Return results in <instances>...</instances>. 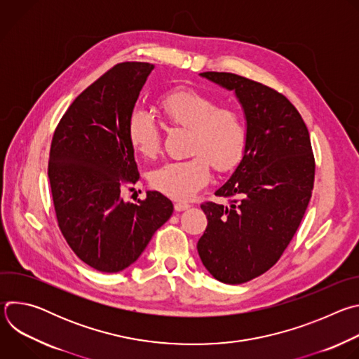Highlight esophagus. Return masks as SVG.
<instances>
[{
	"instance_id": "34e87169",
	"label": "esophagus",
	"mask_w": 359,
	"mask_h": 359,
	"mask_svg": "<svg viewBox=\"0 0 359 359\" xmlns=\"http://www.w3.org/2000/svg\"><path fill=\"white\" fill-rule=\"evenodd\" d=\"M189 208H190V204H187V203H183V201L175 203V210L176 212H183V210H187Z\"/></svg>"
}]
</instances>
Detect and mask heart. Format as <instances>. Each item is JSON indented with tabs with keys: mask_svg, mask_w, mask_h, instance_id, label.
<instances>
[{
	"mask_svg": "<svg viewBox=\"0 0 359 359\" xmlns=\"http://www.w3.org/2000/svg\"><path fill=\"white\" fill-rule=\"evenodd\" d=\"M158 107L165 119L190 129V159L169 162L150 175L153 189L176 200L193 197L210 180V163L217 172L233 170L247 147V125L233 108L194 89H175L163 95ZM130 146L140 156L151 159L161 150V129L144 109H133L126 125Z\"/></svg>",
	"mask_w": 359,
	"mask_h": 359,
	"instance_id": "b5f03b06",
	"label": "heart"
}]
</instances>
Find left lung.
Returning <instances> with one entry per match:
<instances>
[{
  "mask_svg": "<svg viewBox=\"0 0 359 359\" xmlns=\"http://www.w3.org/2000/svg\"><path fill=\"white\" fill-rule=\"evenodd\" d=\"M201 76L234 90L247 121V147L231 177L206 201L200 260L226 284L270 270L292 240L313 194L316 161L310 133L291 102L276 89L230 72Z\"/></svg>",
  "mask_w": 359,
  "mask_h": 359,
  "instance_id": "left-lung-1",
  "label": "left lung"
}]
</instances>
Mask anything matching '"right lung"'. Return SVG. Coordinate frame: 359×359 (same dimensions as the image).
<instances>
[{"mask_svg": "<svg viewBox=\"0 0 359 359\" xmlns=\"http://www.w3.org/2000/svg\"><path fill=\"white\" fill-rule=\"evenodd\" d=\"M153 68H111L72 102L50 143L48 177L60 230L78 257L102 273L133 264L173 213L159 191L136 204L121 197L125 184L139 180L126 125Z\"/></svg>", "mask_w": 359, "mask_h": 359, "instance_id": "add662e5", "label": "right lung"}]
</instances>
